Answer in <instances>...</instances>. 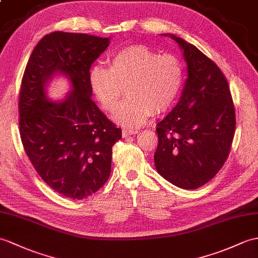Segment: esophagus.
I'll return each mask as SVG.
<instances>
[{
    "instance_id": "34e87169",
    "label": "esophagus",
    "mask_w": 258,
    "mask_h": 258,
    "mask_svg": "<svg viewBox=\"0 0 258 258\" xmlns=\"http://www.w3.org/2000/svg\"><path fill=\"white\" fill-rule=\"evenodd\" d=\"M122 133H123V137H126V136H130V135L136 134L137 131H135V130H130V128H124V130L122 131Z\"/></svg>"
}]
</instances>
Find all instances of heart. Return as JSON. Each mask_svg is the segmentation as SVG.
Listing matches in <instances>:
<instances>
[{"label":"heart","mask_w":258,"mask_h":258,"mask_svg":"<svg viewBox=\"0 0 258 258\" xmlns=\"http://www.w3.org/2000/svg\"><path fill=\"white\" fill-rule=\"evenodd\" d=\"M109 68L93 66L90 87L101 105L112 113L126 88L127 99L115 113L124 126L137 127L153 112L161 113L175 103L183 85V67L171 53L159 55L144 45H132L113 52Z\"/></svg>","instance_id":"heart-1"}]
</instances>
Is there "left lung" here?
Returning a JSON list of instances; mask_svg holds the SVG:
<instances>
[{
  "mask_svg": "<svg viewBox=\"0 0 258 258\" xmlns=\"http://www.w3.org/2000/svg\"><path fill=\"white\" fill-rule=\"evenodd\" d=\"M183 50L188 78L178 104L156 131L157 171L182 189L206 184L222 168L235 132L229 83L217 63L194 45L171 35Z\"/></svg>",
  "mask_w": 258,
  "mask_h": 258,
  "instance_id": "left-lung-1",
  "label": "left lung"
}]
</instances>
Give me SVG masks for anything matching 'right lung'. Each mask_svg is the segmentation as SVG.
Returning <instances> with one entry per match:
<instances>
[{"instance_id": "add662e5", "label": "right lung", "mask_w": 258, "mask_h": 258, "mask_svg": "<svg viewBox=\"0 0 258 258\" xmlns=\"http://www.w3.org/2000/svg\"><path fill=\"white\" fill-rule=\"evenodd\" d=\"M110 39L53 32L36 45L20 90V134L28 159L40 178L71 199L102 188L111 173L112 147L122 130L91 99L90 68ZM56 72L68 75L73 90L63 101L46 99L44 87Z\"/></svg>"}]
</instances>
